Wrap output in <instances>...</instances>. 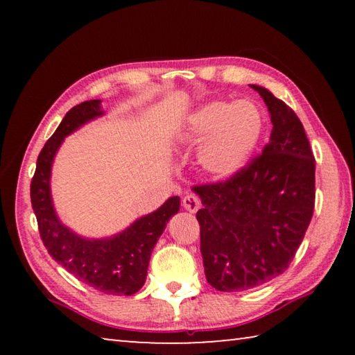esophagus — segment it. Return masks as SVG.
Returning <instances> with one entry per match:
<instances>
[{
  "label": "esophagus",
  "instance_id": "esophagus-1",
  "mask_svg": "<svg viewBox=\"0 0 355 355\" xmlns=\"http://www.w3.org/2000/svg\"><path fill=\"white\" fill-rule=\"evenodd\" d=\"M183 208L186 209V211L189 213H196L197 209L200 208V200L199 197L194 196V194H188L183 199Z\"/></svg>",
  "mask_w": 355,
  "mask_h": 355
}]
</instances>
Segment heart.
Here are the masks:
<instances>
[{
  "instance_id": "obj_1",
  "label": "heart",
  "mask_w": 355,
  "mask_h": 355,
  "mask_svg": "<svg viewBox=\"0 0 355 355\" xmlns=\"http://www.w3.org/2000/svg\"><path fill=\"white\" fill-rule=\"evenodd\" d=\"M263 114L249 100L209 101L186 119L183 139L197 146L196 164L209 180H227L241 172L263 135Z\"/></svg>"
}]
</instances>
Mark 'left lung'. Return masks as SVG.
Wrapping results in <instances>:
<instances>
[{
    "label": "left lung",
    "mask_w": 355,
    "mask_h": 355,
    "mask_svg": "<svg viewBox=\"0 0 355 355\" xmlns=\"http://www.w3.org/2000/svg\"><path fill=\"white\" fill-rule=\"evenodd\" d=\"M272 131L263 153L224 183L194 186L208 284L244 291L286 271L313 216L315 158L299 117L257 84Z\"/></svg>",
    "instance_id": "8db88e82"
}]
</instances>
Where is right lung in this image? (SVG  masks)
I'll use <instances>...</instances> for the list:
<instances>
[{
    "label": "right lung",
    "instance_id": "right-lung-1",
    "mask_svg": "<svg viewBox=\"0 0 355 355\" xmlns=\"http://www.w3.org/2000/svg\"><path fill=\"white\" fill-rule=\"evenodd\" d=\"M103 114L101 100L84 101L65 114L37 158L31 203L42 241L59 264L100 293L131 296L146 284L150 255L167 222L178 213L180 197H171L153 213L141 216L125 230L105 238H86L62 224L51 197V169L59 147L69 135Z\"/></svg>",
    "mask_w": 355,
    "mask_h": 355
}]
</instances>
